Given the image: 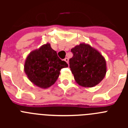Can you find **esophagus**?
Returning <instances> with one entry per match:
<instances>
[{
    "instance_id": "34e87169",
    "label": "esophagus",
    "mask_w": 128,
    "mask_h": 128,
    "mask_svg": "<svg viewBox=\"0 0 128 128\" xmlns=\"http://www.w3.org/2000/svg\"><path fill=\"white\" fill-rule=\"evenodd\" d=\"M64 61L66 62L67 63H68V58H65L64 59Z\"/></svg>"
}]
</instances>
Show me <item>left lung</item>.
Wrapping results in <instances>:
<instances>
[{"label": "left lung", "mask_w": 128, "mask_h": 128, "mask_svg": "<svg viewBox=\"0 0 128 128\" xmlns=\"http://www.w3.org/2000/svg\"><path fill=\"white\" fill-rule=\"evenodd\" d=\"M73 56L69 60L70 70L79 85L93 87L104 79L106 63L102 55L89 44L81 43L71 49Z\"/></svg>", "instance_id": "obj_1"}]
</instances>
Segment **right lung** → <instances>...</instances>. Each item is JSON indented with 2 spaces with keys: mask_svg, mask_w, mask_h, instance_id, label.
Segmentation results:
<instances>
[{
  "mask_svg": "<svg viewBox=\"0 0 128 128\" xmlns=\"http://www.w3.org/2000/svg\"><path fill=\"white\" fill-rule=\"evenodd\" d=\"M67 66V63L47 43L29 53L25 61L24 72L34 85L47 88L55 83L61 69Z\"/></svg>",
  "mask_w": 128,
  "mask_h": 128,
  "instance_id": "obj_1",
  "label": "right lung"
}]
</instances>
